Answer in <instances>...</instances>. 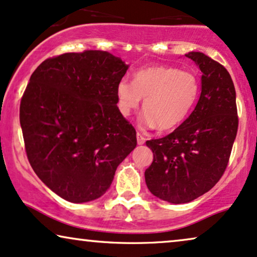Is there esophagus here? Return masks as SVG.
Segmentation results:
<instances>
[{"label":"esophagus","mask_w":257,"mask_h":257,"mask_svg":"<svg viewBox=\"0 0 257 257\" xmlns=\"http://www.w3.org/2000/svg\"><path fill=\"white\" fill-rule=\"evenodd\" d=\"M136 139H138V144L139 145H144L145 144V141H146L145 136L142 135V134H140V133H138V134H136Z\"/></svg>","instance_id":"obj_1"}]
</instances>
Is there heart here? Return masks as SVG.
<instances>
[{"instance_id":"b5f03b06","label":"heart","mask_w":257,"mask_h":257,"mask_svg":"<svg viewBox=\"0 0 257 257\" xmlns=\"http://www.w3.org/2000/svg\"><path fill=\"white\" fill-rule=\"evenodd\" d=\"M199 80L188 71L153 66L135 73L133 84L122 79L116 89L122 115L128 116L144 102V123L161 131L177 128L188 117L199 96Z\"/></svg>"}]
</instances>
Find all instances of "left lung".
<instances>
[{
	"instance_id": "obj_1",
	"label": "left lung",
	"mask_w": 257,
	"mask_h": 257,
	"mask_svg": "<svg viewBox=\"0 0 257 257\" xmlns=\"http://www.w3.org/2000/svg\"><path fill=\"white\" fill-rule=\"evenodd\" d=\"M185 56L201 72L196 108L170 135L146 142L153 152L145 172L148 190L172 204L190 203L218 183L238 128L236 91L225 67L201 52Z\"/></svg>"
}]
</instances>
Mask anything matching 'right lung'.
Segmentation results:
<instances>
[{"mask_svg": "<svg viewBox=\"0 0 257 257\" xmlns=\"http://www.w3.org/2000/svg\"><path fill=\"white\" fill-rule=\"evenodd\" d=\"M129 65L105 51L65 53L38 66L20 104L26 153L35 174L71 203L109 190L136 147V132L117 106Z\"/></svg>", "mask_w": 257, "mask_h": 257, "instance_id": "right-lung-1", "label": "right lung"}]
</instances>
